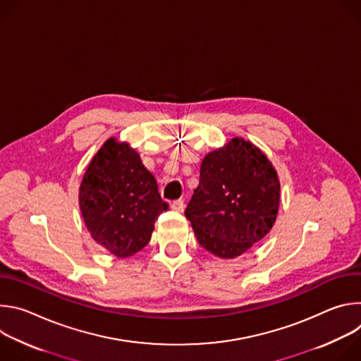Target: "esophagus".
I'll return each instance as SVG.
<instances>
[{
  "mask_svg": "<svg viewBox=\"0 0 361 361\" xmlns=\"http://www.w3.org/2000/svg\"><path fill=\"white\" fill-rule=\"evenodd\" d=\"M185 209V204L183 200H176L171 202V210L177 212V213H183Z\"/></svg>",
  "mask_w": 361,
  "mask_h": 361,
  "instance_id": "esophagus-1",
  "label": "esophagus"
}]
</instances>
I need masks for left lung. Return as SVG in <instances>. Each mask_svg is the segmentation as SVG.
<instances>
[{
  "instance_id": "1",
  "label": "left lung",
  "mask_w": 361,
  "mask_h": 361,
  "mask_svg": "<svg viewBox=\"0 0 361 361\" xmlns=\"http://www.w3.org/2000/svg\"><path fill=\"white\" fill-rule=\"evenodd\" d=\"M280 180L273 163L251 141L231 138L210 151L187 205L197 241L220 259H235L273 228Z\"/></svg>"
}]
</instances>
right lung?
Wrapping results in <instances>:
<instances>
[{"label": "right lung", "mask_w": 361, "mask_h": 361, "mask_svg": "<svg viewBox=\"0 0 361 361\" xmlns=\"http://www.w3.org/2000/svg\"><path fill=\"white\" fill-rule=\"evenodd\" d=\"M78 204L92 240L120 259L142 250L157 217L169 210L140 154L116 137L102 144L87 166Z\"/></svg>", "instance_id": "obj_1"}]
</instances>
